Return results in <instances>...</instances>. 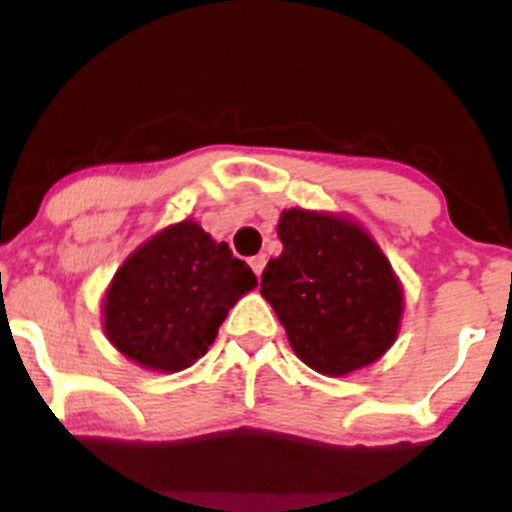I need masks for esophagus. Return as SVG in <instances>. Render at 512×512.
<instances>
[{
	"instance_id": "obj_1",
	"label": "esophagus",
	"mask_w": 512,
	"mask_h": 512,
	"mask_svg": "<svg viewBox=\"0 0 512 512\" xmlns=\"http://www.w3.org/2000/svg\"><path fill=\"white\" fill-rule=\"evenodd\" d=\"M264 264H267V257H264V255H255V257H250V267H252V272H255L257 276L262 274Z\"/></svg>"
}]
</instances>
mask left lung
Segmentation results:
<instances>
[{
  "label": "left lung",
  "mask_w": 512,
  "mask_h": 512,
  "mask_svg": "<svg viewBox=\"0 0 512 512\" xmlns=\"http://www.w3.org/2000/svg\"><path fill=\"white\" fill-rule=\"evenodd\" d=\"M276 236L284 250L267 262L260 293L305 366L342 378L385 356L402 327L404 289L366 228L296 207L281 211Z\"/></svg>",
  "instance_id": "8db88e82"
}]
</instances>
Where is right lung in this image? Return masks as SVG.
<instances>
[{"label": "right lung", "instance_id": "1", "mask_svg": "<svg viewBox=\"0 0 512 512\" xmlns=\"http://www.w3.org/2000/svg\"><path fill=\"white\" fill-rule=\"evenodd\" d=\"M255 286L248 264L185 219L120 264L103 296V332L137 366L178 373L207 354L228 310Z\"/></svg>", "mask_w": 512, "mask_h": 512}]
</instances>
